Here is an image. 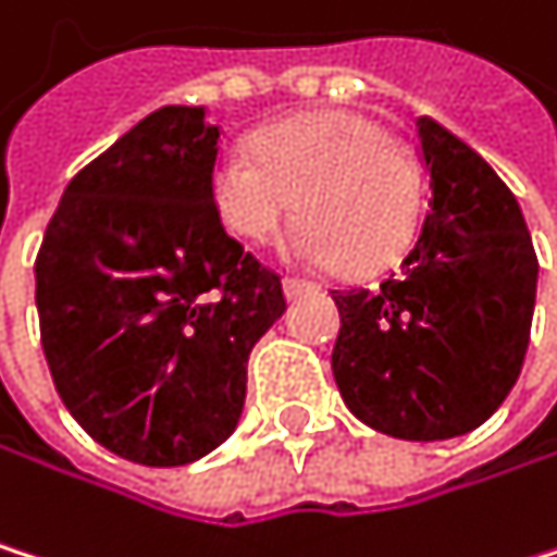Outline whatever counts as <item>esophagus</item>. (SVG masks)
Wrapping results in <instances>:
<instances>
[{
    "instance_id": "obj_1",
    "label": "esophagus",
    "mask_w": 557,
    "mask_h": 557,
    "mask_svg": "<svg viewBox=\"0 0 557 557\" xmlns=\"http://www.w3.org/2000/svg\"><path fill=\"white\" fill-rule=\"evenodd\" d=\"M307 294H317V287L304 284V281H294V276H287V281H284V297L287 300H297V297H307Z\"/></svg>"
}]
</instances>
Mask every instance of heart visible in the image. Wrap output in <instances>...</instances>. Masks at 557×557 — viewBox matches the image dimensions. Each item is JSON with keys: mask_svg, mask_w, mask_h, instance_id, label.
Listing matches in <instances>:
<instances>
[{"mask_svg": "<svg viewBox=\"0 0 557 557\" xmlns=\"http://www.w3.org/2000/svg\"><path fill=\"white\" fill-rule=\"evenodd\" d=\"M300 224L290 253L307 267L367 276L409 247L422 190L406 148L363 114L320 111L281 122L227 154L211 184L221 234L260 250Z\"/></svg>", "mask_w": 557, "mask_h": 557, "instance_id": "b5f03b06", "label": "heart"}]
</instances>
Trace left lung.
<instances>
[{"instance_id": "8db88e82", "label": "left lung", "mask_w": 557, "mask_h": 557, "mask_svg": "<svg viewBox=\"0 0 557 557\" xmlns=\"http://www.w3.org/2000/svg\"><path fill=\"white\" fill-rule=\"evenodd\" d=\"M429 214L399 273L333 290V380L376 432L435 443L482 425L522 373L539 257L522 208L466 141L416 117Z\"/></svg>"}]
</instances>
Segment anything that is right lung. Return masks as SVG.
I'll return each mask as SVG.
<instances>
[{
  "mask_svg": "<svg viewBox=\"0 0 557 557\" xmlns=\"http://www.w3.org/2000/svg\"><path fill=\"white\" fill-rule=\"evenodd\" d=\"M205 108L151 111L82 168L35 257L55 389L108 453L187 466L237 429L253 343L284 317L281 276L227 240Z\"/></svg>",
  "mask_w": 557,
  "mask_h": 557,
  "instance_id": "right-lung-1",
  "label": "right lung"
}]
</instances>
